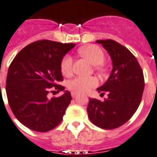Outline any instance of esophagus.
<instances>
[{
    "label": "esophagus",
    "instance_id": "1",
    "mask_svg": "<svg viewBox=\"0 0 157 157\" xmlns=\"http://www.w3.org/2000/svg\"><path fill=\"white\" fill-rule=\"evenodd\" d=\"M72 94V97L73 98H76V97L78 95V94H76V92H72V94Z\"/></svg>",
    "mask_w": 157,
    "mask_h": 157
}]
</instances>
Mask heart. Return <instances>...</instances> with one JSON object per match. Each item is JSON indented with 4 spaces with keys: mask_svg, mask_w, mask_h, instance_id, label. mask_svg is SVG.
<instances>
[{
    "mask_svg": "<svg viewBox=\"0 0 157 157\" xmlns=\"http://www.w3.org/2000/svg\"><path fill=\"white\" fill-rule=\"evenodd\" d=\"M81 56L87 59L93 65L97 66V69L100 70L101 64L104 62L105 55L99 47L96 45H88L79 50ZM60 69L63 75L68 76L72 72V58L71 56L67 55L63 57L60 63ZM98 85V81L95 77H85L76 76L68 82L69 90L76 93H85L91 88L95 87Z\"/></svg>",
    "mask_w": 157,
    "mask_h": 157,
    "instance_id": "b5f03b06",
    "label": "heart"
}]
</instances>
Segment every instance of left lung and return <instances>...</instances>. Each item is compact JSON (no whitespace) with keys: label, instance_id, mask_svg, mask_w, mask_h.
<instances>
[{"label":"left lung","instance_id":"obj_1","mask_svg":"<svg viewBox=\"0 0 157 157\" xmlns=\"http://www.w3.org/2000/svg\"><path fill=\"white\" fill-rule=\"evenodd\" d=\"M107 51L113 68L109 78L97 90L103 95L104 101L90 98L88 116L94 125L103 129H114L126 123L138 109L144 89L141 67L129 50L117 42L97 40Z\"/></svg>","mask_w":157,"mask_h":157}]
</instances>
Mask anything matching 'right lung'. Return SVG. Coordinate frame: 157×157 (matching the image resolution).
Here are the masks:
<instances>
[{
    "label": "right lung",
    "instance_id": "add662e5",
    "mask_svg": "<svg viewBox=\"0 0 157 157\" xmlns=\"http://www.w3.org/2000/svg\"><path fill=\"white\" fill-rule=\"evenodd\" d=\"M74 43L50 40L36 41L21 50L10 64L6 79V94L10 109L17 119L29 129L47 132L63 119L72 96L63 95L49 99L50 90L63 91L60 69L63 56Z\"/></svg>",
    "mask_w": 157,
    "mask_h": 157
}]
</instances>
